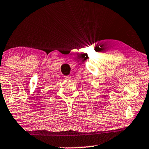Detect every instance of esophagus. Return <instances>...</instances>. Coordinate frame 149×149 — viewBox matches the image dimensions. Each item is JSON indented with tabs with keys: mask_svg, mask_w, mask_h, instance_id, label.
<instances>
[{
	"mask_svg": "<svg viewBox=\"0 0 149 149\" xmlns=\"http://www.w3.org/2000/svg\"><path fill=\"white\" fill-rule=\"evenodd\" d=\"M65 79H67V80H71V79H72V78H71V77H70V76L65 77Z\"/></svg>",
	"mask_w": 149,
	"mask_h": 149,
	"instance_id": "obj_1",
	"label": "esophagus"
}]
</instances>
